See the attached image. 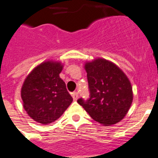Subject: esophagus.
<instances>
[{
	"mask_svg": "<svg viewBox=\"0 0 158 158\" xmlns=\"http://www.w3.org/2000/svg\"><path fill=\"white\" fill-rule=\"evenodd\" d=\"M71 96H72L74 101H76V100L78 99V97H79V94H78V92H72V93H71Z\"/></svg>",
	"mask_w": 158,
	"mask_h": 158,
	"instance_id": "esophagus-1",
	"label": "esophagus"
}]
</instances>
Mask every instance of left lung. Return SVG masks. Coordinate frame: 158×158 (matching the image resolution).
I'll list each match as a JSON object with an SVG mask.
<instances>
[{"label":"left lung","instance_id":"8db88e82","mask_svg":"<svg viewBox=\"0 0 158 158\" xmlns=\"http://www.w3.org/2000/svg\"><path fill=\"white\" fill-rule=\"evenodd\" d=\"M89 98H79L77 102L83 106L92 119L110 126L118 123L127 114L132 103V87L127 75L110 61L97 58L87 62Z\"/></svg>","mask_w":158,"mask_h":158}]
</instances>
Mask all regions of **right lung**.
I'll return each mask as SVG.
<instances>
[{"label":"right lung","instance_id":"obj_1","mask_svg":"<svg viewBox=\"0 0 158 158\" xmlns=\"http://www.w3.org/2000/svg\"><path fill=\"white\" fill-rule=\"evenodd\" d=\"M63 66L58 61L40 64L27 75L21 89L23 108L37 123L56 121L69 107L73 98L60 78Z\"/></svg>","mask_w":158,"mask_h":158}]
</instances>
